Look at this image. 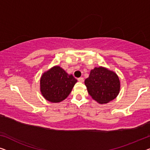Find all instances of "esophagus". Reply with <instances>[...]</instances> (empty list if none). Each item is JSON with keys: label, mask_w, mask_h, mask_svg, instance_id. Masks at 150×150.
<instances>
[{"label": "esophagus", "mask_w": 150, "mask_h": 150, "mask_svg": "<svg viewBox=\"0 0 150 150\" xmlns=\"http://www.w3.org/2000/svg\"><path fill=\"white\" fill-rule=\"evenodd\" d=\"M77 80H78V81H79V82H81V83H83V82L84 81V79H83V77L78 78Z\"/></svg>", "instance_id": "1"}]
</instances>
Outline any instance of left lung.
Segmentation results:
<instances>
[{
  "label": "left lung",
  "instance_id": "1",
  "mask_svg": "<svg viewBox=\"0 0 150 150\" xmlns=\"http://www.w3.org/2000/svg\"><path fill=\"white\" fill-rule=\"evenodd\" d=\"M85 84L89 94L100 104H106L114 100L120 91L118 75L102 67L92 69Z\"/></svg>",
  "mask_w": 150,
  "mask_h": 150
}]
</instances>
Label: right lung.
<instances>
[{"instance_id":"1","label":"right lung","mask_w":150,"mask_h":150,"mask_svg":"<svg viewBox=\"0 0 150 150\" xmlns=\"http://www.w3.org/2000/svg\"><path fill=\"white\" fill-rule=\"evenodd\" d=\"M77 80L59 66L44 72L40 79V91L46 100L57 103L66 99Z\"/></svg>"}]
</instances>
